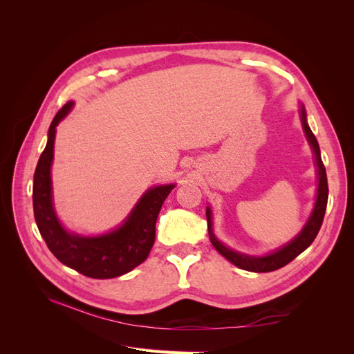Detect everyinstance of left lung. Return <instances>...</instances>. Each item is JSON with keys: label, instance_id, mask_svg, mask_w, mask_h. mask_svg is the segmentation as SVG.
<instances>
[{"label": "left lung", "instance_id": "obj_1", "mask_svg": "<svg viewBox=\"0 0 354 354\" xmlns=\"http://www.w3.org/2000/svg\"><path fill=\"white\" fill-rule=\"evenodd\" d=\"M299 116H301V124H303V130L307 137V140L313 149L315 153V164L317 167V196L315 202V208L312 211V216H310L308 221L306 223V226L303 230L299 232L297 236L288 242L282 248L276 250L270 254H266L263 257H254V255H246L238 251H233L229 246L224 245L217 239L216 234L212 232V216H211V208L207 207V220H208V234H209V241L224 259H227L230 263H233L236 267L242 270H248V272H255V273H266V272H273L281 269V267L286 266L288 263H291L295 257H298L304 250H307L315 238L317 236V233L320 230V226H322V221L325 217V211H326V203H328V178H326V171L325 165L322 162V158H320V149L319 143L316 140L315 134L310 130V127L307 124V116H306V109L301 104V109H299Z\"/></svg>", "mask_w": 354, "mask_h": 354}]
</instances>
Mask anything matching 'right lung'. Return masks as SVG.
<instances>
[{
  "label": "right lung",
  "mask_w": 354,
  "mask_h": 354,
  "mask_svg": "<svg viewBox=\"0 0 354 354\" xmlns=\"http://www.w3.org/2000/svg\"><path fill=\"white\" fill-rule=\"evenodd\" d=\"M73 106L68 102L56 113L48 128V140L34 174V216L42 239L56 259L93 279H112L142 264L155 242V226L164 201L174 185L155 186L136 203L120 227L100 236H80L62 226L51 196V162L55 156L56 127Z\"/></svg>",
  "instance_id": "obj_1"
}]
</instances>
